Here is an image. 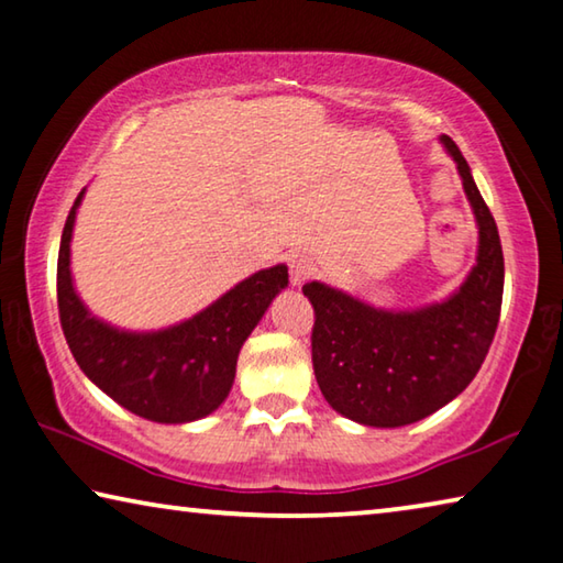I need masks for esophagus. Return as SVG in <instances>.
I'll return each instance as SVG.
<instances>
[{"mask_svg": "<svg viewBox=\"0 0 563 563\" xmlns=\"http://www.w3.org/2000/svg\"><path fill=\"white\" fill-rule=\"evenodd\" d=\"M311 272H314V264H311V260H307V256H294L289 264V279L294 287H297V284H303V279H309Z\"/></svg>", "mask_w": 563, "mask_h": 563, "instance_id": "1", "label": "esophagus"}]
</instances>
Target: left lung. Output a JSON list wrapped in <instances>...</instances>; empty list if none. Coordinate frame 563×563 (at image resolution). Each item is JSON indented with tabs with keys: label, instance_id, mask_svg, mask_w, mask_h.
<instances>
[{
	"label": "left lung",
	"instance_id": "obj_1",
	"mask_svg": "<svg viewBox=\"0 0 563 563\" xmlns=\"http://www.w3.org/2000/svg\"><path fill=\"white\" fill-rule=\"evenodd\" d=\"M478 224V256L454 297L417 311H382L311 282V362L324 399L366 427H407L456 399L482 368L501 314L504 252L496 221L451 136Z\"/></svg>",
	"mask_w": 563,
	"mask_h": 563
}]
</instances>
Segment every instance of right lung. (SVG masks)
<instances>
[{
  "label": "right lung",
  "instance_id": "right-lung-1",
  "mask_svg": "<svg viewBox=\"0 0 563 563\" xmlns=\"http://www.w3.org/2000/svg\"><path fill=\"white\" fill-rule=\"evenodd\" d=\"M67 217L57 262V303L64 339L81 372L136 417L184 423L207 417L234 384L239 349L272 299L289 284L287 266L256 272L181 324L132 334L89 314L71 287L69 242L77 207Z\"/></svg>",
  "mask_w": 563,
  "mask_h": 563
}]
</instances>
